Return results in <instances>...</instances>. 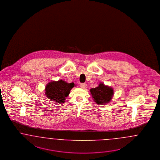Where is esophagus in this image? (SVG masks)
Segmentation results:
<instances>
[{
  "instance_id": "esophagus-1",
  "label": "esophagus",
  "mask_w": 160,
  "mask_h": 160,
  "mask_svg": "<svg viewBox=\"0 0 160 160\" xmlns=\"http://www.w3.org/2000/svg\"><path fill=\"white\" fill-rule=\"evenodd\" d=\"M86 86H87V84L86 83H82L80 84V88L82 89H85L86 88Z\"/></svg>"
}]
</instances>
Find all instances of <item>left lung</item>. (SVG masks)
Wrapping results in <instances>:
<instances>
[{
	"label": "left lung",
	"mask_w": 160,
	"mask_h": 160,
	"mask_svg": "<svg viewBox=\"0 0 160 160\" xmlns=\"http://www.w3.org/2000/svg\"><path fill=\"white\" fill-rule=\"evenodd\" d=\"M90 93L96 104L104 105L111 102L114 96V91L112 87L101 82L98 87L90 89Z\"/></svg>",
	"instance_id": "1"
}]
</instances>
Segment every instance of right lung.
<instances>
[{"mask_svg": "<svg viewBox=\"0 0 160 160\" xmlns=\"http://www.w3.org/2000/svg\"><path fill=\"white\" fill-rule=\"evenodd\" d=\"M76 86L74 83H68L61 79L51 81L45 87V95L54 102L63 103L66 101V98L69 95L71 90Z\"/></svg>", "mask_w": 160, "mask_h": 160, "instance_id": "add662e5", "label": "right lung"}]
</instances>
